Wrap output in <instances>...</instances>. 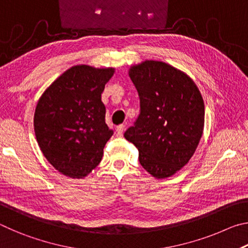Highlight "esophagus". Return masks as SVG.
Returning <instances> with one entry per match:
<instances>
[{
	"mask_svg": "<svg viewBox=\"0 0 248 248\" xmlns=\"http://www.w3.org/2000/svg\"><path fill=\"white\" fill-rule=\"evenodd\" d=\"M124 130V124H119L118 127L116 128V136L117 137H123Z\"/></svg>",
	"mask_w": 248,
	"mask_h": 248,
	"instance_id": "34e87169",
	"label": "esophagus"
}]
</instances>
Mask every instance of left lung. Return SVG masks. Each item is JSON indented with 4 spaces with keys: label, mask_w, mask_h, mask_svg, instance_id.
I'll list each match as a JSON object with an SVG mask.
<instances>
[{
    "label": "left lung",
    "mask_w": 248,
    "mask_h": 248,
    "mask_svg": "<svg viewBox=\"0 0 248 248\" xmlns=\"http://www.w3.org/2000/svg\"><path fill=\"white\" fill-rule=\"evenodd\" d=\"M129 77L140 114L124 138L139 150L142 167L156 178L174 175L189 162L204 125V104L195 82L164 62L146 60Z\"/></svg>",
    "instance_id": "left-lung-1"
}]
</instances>
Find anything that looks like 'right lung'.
<instances>
[{"mask_svg": "<svg viewBox=\"0 0 248 248\" xmlns=\"http://www.w3.org/2000/svg\"><path fill=\"white\" fill-rule=\"evenodd\" d=\"M115 69L74 65L50 85L37 104L33 128L41 152L54 169L83 178L102 161L114 131L105 121L102 93Z\"/></svg>", "mask_w": 248, "mask_h": 248, "instance_id": "1", "label": "right lung"}]
</instances>
